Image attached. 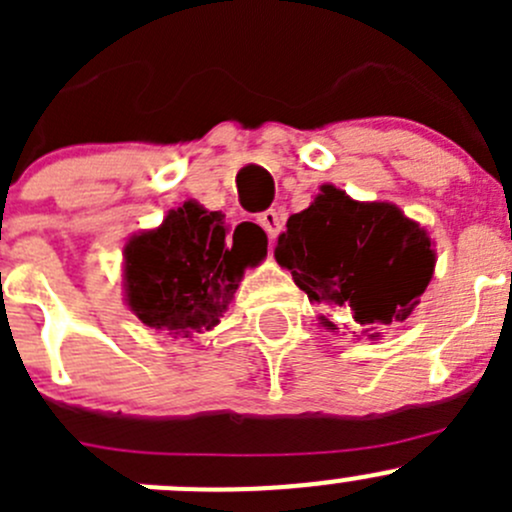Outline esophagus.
Listing matches in <instances>:
<instances>
[{"mask_svg":"<svg viewBox=\"0 0 512 512\" xmlns=\"http://www.w3.org/2000/svg\"><path fill=\"white\" fill-rule=\"evenodd\" d=\"M257 223L262 225V230L267 232V237H270V240H275L282 230V215L277 213V210H265V213L257 215Z\"/></svg>","mask_w":512,"mask_h":512,"instance_id":"1","label":"esophagus"}]
</instances>
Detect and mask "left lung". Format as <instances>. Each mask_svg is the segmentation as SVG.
<instances>
[{
    "instance_id": "left-lung-1",
    "label": "left lung",
    "mask_w": 512,
    "mask_h": 512,
    "mask_svg": "<svg viewBox=\"0 0 512 512\" xmlns=\"http://www.w3.org/2000/svg\"><path fill=\"white\" fill-rule=\"evenodd\" d=\"M275 260L312 302L352 312L361 337L414 312L436 267V250L416 220L394 203H359L322 185L307 210L287 220ZM322 324L337 329L322 317Z\"/></svg>"
}]
</instances>
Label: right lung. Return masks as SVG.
Wrapping results in <instances>:
<instances>
[{
    "label": "right lung",
    "instance_id": "right-lung-1",
    "mask_svg": "<svg viewBox=\"0 0 512 512\" xmlns=\"http://www.w3.org/2000/svg\"><path fill=\"white\" fill-rule=\"evenodd\" d=\"M267 257V235L232 227L195 200L170 210L158 227L123 247L126 304L146 327L190 339L220 322L247 267Z\"/></svg>",
    "mask_w": 512,
    "mask_h": 512
}]
</instances>
